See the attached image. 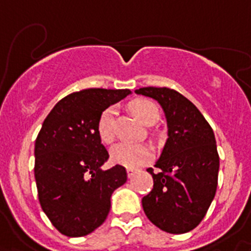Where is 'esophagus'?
Here are the masks:
<instances>
[{
	"mask_svg": "<svg viewBox=\"0 0 251 251\" xmlns=\"http://www.w3.org/2000/svg\"><path fill=\"white\" fill-rule=\"evenodd\" d=\"M126 172H127V177L131 178L132 176H134V174L138 172V169H135V168H127V169H126Z\"/></svg>",
	"mask_w": 251,
	"mask_h": 251,
	"instance_id": "1",
	"label": "esophagus"
}]
</instances>
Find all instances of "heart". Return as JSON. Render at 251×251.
<instances>
[{
  "mask_svg": "<svg viewBox=\"0 0 251 251\" xmlns=\"http://www.w3.org/2000/svg\"><path fill=\"white\" fill-rule=\"evenodd\" d=\"M132 113L144 125H149L151 121L159 119L158 107L148 100H136L130 104ZM115 115L116 108L107 107L100 115L97 123V132L103 143L110 144L115 139ZM111 160L115 164L126 168H138L145 164L151 156V150L147 145H130L117 144L110 151Z\"/></svg>",
  "mask_w": 251,
  "mask_h": 251,
  "instance_id": "1",
  "label": "heart"
}]
</instances>
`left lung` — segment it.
<instances>
[{
	"label": "left lung",
	"instance_id": "1",
	"mask_svg": "<svg viewBox=\"0 0 251 251\" xmlns=\"http://www.w3.org/2000/svg\"><path fill=\"white\" fill-rule=\"evenodd\" d=\"M138 95L158 101L164 111L168 139L149 168L154 186L141 200L148 219L169 234H184L202 221L217 188L220 158L210 124L198 108L174 89L144 87Z\"/></svg>",
	"mask_w": 251,
	"mask_h": 251
}]
</instances>
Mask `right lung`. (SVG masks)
<instances>
[{
	"mask_svg": "<svg viewBox=\"0 0 251 251\" xmlns=\"http://www.w3.org/2000/svg\"><path fill=\"white\" fill-rule=\"evenodd\" d=\"M130 89L89 88L60 100L35 141L39 202L56 230L69 237L91 234L107 217L113 191L127 180L126 169H102L108 152L97 132L103 110Z\"/></svg>",
	"mask_w": 251,
	"mask_h": 251,
	"instance_id": "1",
	"label": "right lung"
}]
</instances>
